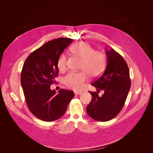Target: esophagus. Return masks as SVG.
<instances>
[{
    "label": "esophagus",
    "instance_id": "34e87169",
    "mask_svg": "<svg viewBox=\"0 0 153 153\" xmlns=\"http://www.w3.org/2000/svg\"><path fill=\"white\" fill-rule=\"evenodd\" d=\"M82 93V92L81 91H75V94L76 95H79V94H81Z\"/></svg>",
    "mask_w": 153,
    "mask_h": 153
}]
</instances>
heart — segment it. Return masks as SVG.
Listing matches in <instances>:
<instances>
[{"instance_id": "obj_1", "label": "heart", "mask_w": 153, "mask_h": 153, "mask_svg": "<svg viewBox=\"0 0 153 153\" xmlns=\"http://www.w3.org/2000/svg\"><path fill=\"white\" fill-rule=\"evenodd\" d=\"M71 52L75 56L81 59L80 72H71L64 78L66 87L75 90H80L87 79V74L92 77L100 75L106 67V57L100 51H95L94 48L87 42L81 41L73 45L70 48ZM57 67L61 71L66 68V57L62 55L58 59Z\"/></svg>"}]
</instances>
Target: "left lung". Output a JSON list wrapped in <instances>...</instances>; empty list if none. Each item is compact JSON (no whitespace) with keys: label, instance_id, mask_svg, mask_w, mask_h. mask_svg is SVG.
I'll return each instance as SVG.
<instances>
[{"label":"left lung","instance_id":"1","mask_svg":"<svg viewBox=\"0 0 153 153\" xmlns=\"http://www.w3.org/2000/svg\"><path fill=\"white\" fill-rule=\"evenodd\" d=\"M107 65L104 73L92 83L97 89L104 91L99 96L90 92L92 100L87 105V114L96 121L104 122L114 118L121 112L131 87L129 71L123 57L113 48L106 50Z\"/></svg>","mask_w":153,"mask_h":153}]
</instances>
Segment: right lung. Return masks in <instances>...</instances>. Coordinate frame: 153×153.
Returning <instances> with one entry per match:
<instances>
[{
	"label": "right lung",
	"mask_w": 153,
	"mask_h": 153,
	"mask_svg": "<svg viewBox=\"0 0 153 153\" xmlns=\"http://www.w3.org/2000/svg\"><path fill=\"white\" fill-rule=\"evenodd\" d=\"M72 41L68 38L49 41L32 52L23 66L21 85L27 105L42 121L51 122L61 117L75 95L67 89H60L58 93L50 89V85L56 83L58 59Z\"/></svg>",
	"instance_id": "add662e5"
}]
</instances>
